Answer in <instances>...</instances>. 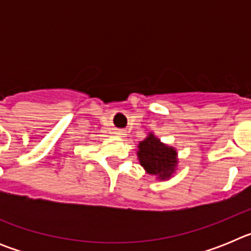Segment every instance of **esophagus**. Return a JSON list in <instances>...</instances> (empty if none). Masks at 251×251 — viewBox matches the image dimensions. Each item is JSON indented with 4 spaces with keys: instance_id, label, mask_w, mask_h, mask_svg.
Wrapping results in <instances>:
<instances>
[{
    "instance_id": "esophagus-1",
    "label": "esophagus",
    "mask_w": 251,
    "mask_h": 251,
    "mask_svg": "<svg viewBox=\"0 0 251 251\" xmlns=\"http://www.w3.org/2000/svg\"><path fill=\"white\" fill-rule=\"evenodd\" d=\"M115 134H117L118 137H126V136H127V133L124 132V130H117V133H115Z\"/></svg>"
}]
</instances>
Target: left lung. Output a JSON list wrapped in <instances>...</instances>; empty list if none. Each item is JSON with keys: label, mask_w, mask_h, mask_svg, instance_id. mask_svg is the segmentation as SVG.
<instances>
[{"label": "left lung", "mask_w": 251, "mask_h": 251, "mask_svg": "<svg viewBox=\"0 0 251 251\" xmlns=\"http://www.w3.org/2000/svg\"><path fill=\"white\" fill-rule=\"evenodd\" d=\"M137 156L141 166L148 175L156 176L159 181H167L174 176L178 166L175 147L162 143L153 133L139 142Z\"/></svg>", "instance_id": "obj_1"}]
</instances>
